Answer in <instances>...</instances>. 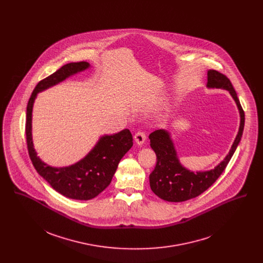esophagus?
Wrapping results in <instances>:
<instances>
[{"instance_id":"34e87169","label":"esophagus","mask_w":263,"mask_h":263,"mask_svg":"<svg viewBox=\"0 0 263 263\" xmlns=\"http://www.w3.org/2000/svg\"><path fill=\"white\" fill-rule=\"evenodd\" d=\"M134 139H135V142H136L139 146H142V145L145 143V141H146V135H145L144 133L139 132V133H137V134L135 135Z\"/></svg>"}]
</instances>
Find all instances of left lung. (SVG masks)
<instances>
[{
	"instance_id": "1",
	"label": "left lung",
	"mask_w": 263,
	"mask_h": 263,
	"mask_svg": "<svg viewBox=\"0 0 263 263\" xmlns=\"http://www.w3.org/2000/svg\"><path fill=\"white\" fill-rule=\"evenodd\" d=\"M206 88L222 89L229 92L237 105L240 115L238 133L231 149L222 162H220L214 169L193 172L181 164L171 133L164 128L153 132L149 136V139L151 148L157 156V164L149 177L150 186L157 196L166 201H185L198 196L212 186L225 170L226 166L241 141L245 115L230 80L215 70H209Z\"/></svg>"
}]
</instances>
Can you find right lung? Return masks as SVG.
I'll return each mask as SVG.
<instances>
[{"mask_svg": "<svg viewBox=\"0 0 263 263\" xmlns=\"http://www.w3.org/2000/svg\"><path fill=\"white\" fill-rule=\"evenodd\" d=\"M90 67L87 62L70 63L63 66L52 75L38 83L27 105L26 140L35 170L57 192L77 200L92 199L110 184L119 161L133 147V136L128 129L113 135H103L90 152L75 164L66 167H53L43 162L34 149L32 111L38 93L88 70Z\"/></svg>", "mask_w": 263, "mask_h": 263, "instance_id": "1", "label": "right lung"}]
</instances>
